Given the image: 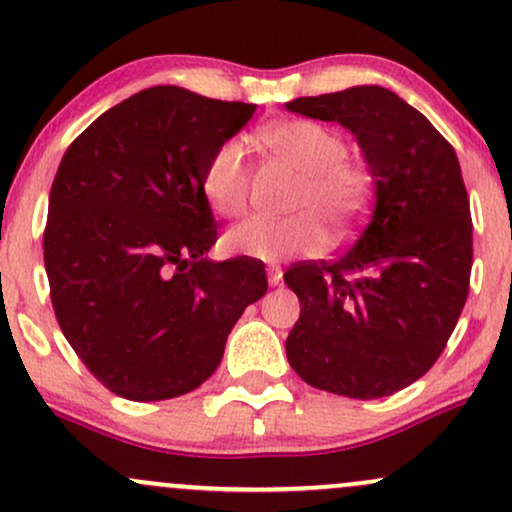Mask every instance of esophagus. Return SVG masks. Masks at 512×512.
Instances as JSON below:
<instances>
[{"instance_id":"obj_1","label":"esophagus","mask_w":512,"mask_h":512,"mask_svg":"<svg viewBox=\"0 0 512 512\" xmlns=\"http://www.w3.org/2000/svg\"><path fill=\"white\" fill-rule=\"evenodd\" d=\"M267 281H269V286H279L281 284V267L272 264V267L267 269Z\"/></svg>"}]
</instances>
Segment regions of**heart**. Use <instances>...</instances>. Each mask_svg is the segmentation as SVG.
<instances>
[{"mask_svg":"<svg viewBox=\"0 0 512 512\" xmlns=\"http://www.w3.org/2000/svg\"><path fill=\"white\" fill-rule=\"evenodd\" d=\"M262 144L281 161L303 173L296 209L289 219L255 216L231 228L223 248L231 255L260 262H279L296 255H315L327 245L322 211L334 223L356 219L370 195V175L358 163L346 161V142L330 127L313 120L276 122L260 134ZM202 195L209 209L223 219H236L248 209L250 175L240 142H226L214 151L202 173Z\"/></svg>","mask_w":512,"mask_h":512,"instance_id":"1","label":"heart"}]
</instances>
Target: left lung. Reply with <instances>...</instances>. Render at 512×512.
<instances>
[{"label":"left lung","instance_id":"left-lung-1","mask_svg":"<svg viewBox=\"0 0 512 512\" xmlns=\"http://www.w3.org/2000/svg\"><path fill=\"white\" fill-rule=\"evenodd\" d=\"M286 110L349 129L375 185L349 250L284 274L301 301L286 356L317 390L387 397L428 373L467 301L472 216L460 161L390 88L296 98Z\"/></svg>","mask_w":512,"mask_h":512}]
</instances>
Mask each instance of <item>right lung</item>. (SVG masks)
Instances as JSON below:
<instances>
[{
  "mask_svg": "<svg viewBox=\"0 0 512 512\" xmlns=\"http://www.w3.org/2000/svg\"><path fill=\"white\" fill-rule=\"evenodd\" d=\"M255 108L151 86L62 156L43 236L52 308L115 395L158 402L195 390L267 293L260 260H207L216 221L202 195L204 166Z\"/></svg>",
  "mask_w": 512,
  "mask_h": 512,
  "instance_id": "add662e5",
  "label": "right lung"
}]
</instances>
